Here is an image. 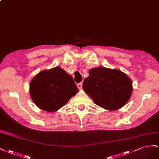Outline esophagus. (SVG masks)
<instances>
[{
  "label": "esophagus",
  "instance_id": "1",
  "mask_svg": "<svg viewBox=\"0 0 159 159\" xmlns=\"http://www.w3.org/2000/svg\"><path fill=\"white\" fill-rule=\"evenodd\" d=\"M77 87H78L79 89H81L83 88V83H80L78 84H77Z\"/></svg>",
  "mask_w": 159,
  "mask_h": 159
}]
</instances>
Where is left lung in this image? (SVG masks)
<instances>
[{
	"instance_id": "1",
	"label": "left lung",
	"mask_w": 159,
	"mask_h": 159,
	"mask_svg": "<svg viewBox=\"0 0 159 159\" xmlns=\"http://www.w3.org/2000/svg\"><path fill=\"white\" fill-rule=\"evenodd\" d=\"M89 73L83 88L97 105L107 111H116L129 101L133 83L125 72L99 66L93 68Z\"/></svg>"
}]
</instances>
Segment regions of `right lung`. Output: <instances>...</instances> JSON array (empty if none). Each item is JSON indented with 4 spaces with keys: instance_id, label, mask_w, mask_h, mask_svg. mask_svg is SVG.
Segmentation results:
<instances>
[{
    "instance_id": "add662e5",
    "label": "right lung",
    "mask_w": 159,
    "mask_h": 159,
    "mask_svg": "<svg viewBox=\"0 0 159 159\" xmlns=\"http://www.w3.org/2000/svg\"><path fill=\"white\" fill-rule=\"evenodd\" d=\"M29 87L34 103L47 112L57 111L79 91L72 76L59 66L39 72Z\"/></svg>"
}]
</instances>
